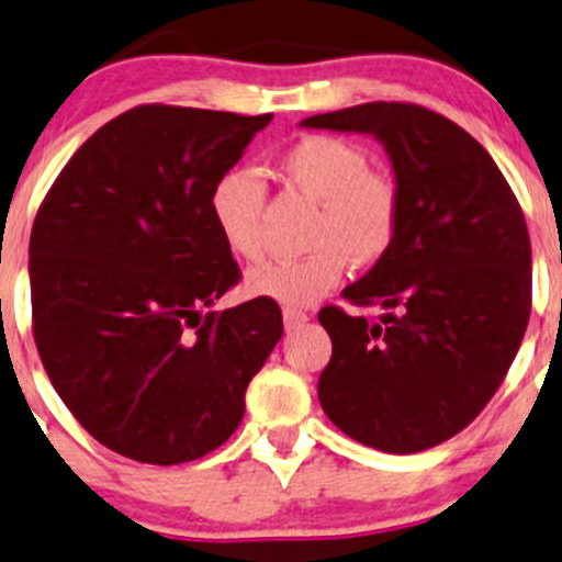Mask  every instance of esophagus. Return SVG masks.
<instances>
[{
  "label": "esophagus",
  "instance_id": "34e87169",
  "mask_svg": "<svg viewBox=\"0 0 562 562\" xmlns=\"http://www.w3.org/2000/svg\"><path fill=\"white\" fill-rule=\"evenodd\" d=\"M282 321H285V330H296V328L304 326L310 317H306V312L291 310V306H288V310H282Z\"/></svg>",
  "mask_w": 562,
  "mask_h": 562
}]
</instances>
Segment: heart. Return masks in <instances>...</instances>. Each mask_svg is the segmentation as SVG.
Wrapping results in <instances>:
<instances>
[{
  "mask_svg": "<svg viewBox=\"0 0 562 562\" xmlns=\"http://www.w3.org/2000/svg\"><path fill=\"white\" fill-rule=\"evenodd\" d=\"M280 175L321 202L312 226V252L269 261L245 277V293L282 306H312L345 277L347 263H374L398 232L401 199L395 182L369 169V156L352 142L310 134L277 158ZM263 188L250 172H226L210 191V217L236 258L256 261L263 252Z\"/></svg>",
  "mask_w": 562,
  "mask_h": 562,
  "instance_id": "b5f03b06",
  "label": "heart"
}]
</instances>
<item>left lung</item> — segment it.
<instances>
[{
  "instance_id": "8db88e82",
  "label": "left lung",
  "mask_w": 562,
  "mask_h": 562,
  "mask_svg": "<svg viewBox=\"0 0 562 562\" xmlns=\"http://www.w3.org/2000/svg\"><path fill=\"white\" fill-rule=\"evenodd\" d=\"M304 128L371 134L398 188V232L345 288L366 321L326 306L323 412L350 439L423 452L474 420L504 382L530 317V239L509 182L450 117L404 102L312 115Z\"/></svg>"
}]
</instances>
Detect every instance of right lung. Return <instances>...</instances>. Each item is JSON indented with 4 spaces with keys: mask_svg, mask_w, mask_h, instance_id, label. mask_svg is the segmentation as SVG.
<instances>
[{
    "mask_svg": "<svg viewBox=\"0 0 562 562\" xmlns=\"http://www.w3.org/2000/svg\"><path fill=\"white\" fill-rule=\"evenodd\" d=\"M271 115L145 104L69 158L29 241L34 341L67 409L139 463L217 450L282 336L274 301L202 315L239 280L210 191Z\"/></svg>",
    "mask_w": 562,
    "mask_h": 562,
    "instance_id": "add662e5",
    "label": "right lung"
}]
</instances>
